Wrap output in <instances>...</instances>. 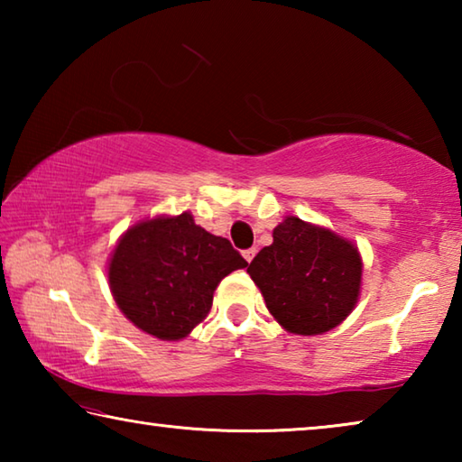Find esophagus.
I'll return each instance as SVG.
<instances>
[{
    "mask_svg": "<svg viewBox=\"0 0 462 462\" xmlns=\"http://www.w3.org/2000/svg\"><path fill=\"white\" fill-rule=\"evenodd\" d=\"M242 254H245V259L250 263V261L254 259V254H256V248H246L245 253H242Z\"/></svg>",
    "mask_w": 462,
    "mask_h": 462,
    "instance_id": "1",
    "label": "esophagus"
}]
</instances>
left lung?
Listing matches in <instances>:
<instances>
[{
    "label": "left lung",
    "mask_w": 462,
    "mask_h": 462,
    "mask_svg": "<svg viewBox=\"0 0 462 462\" xmlns=\"http://www.w3.org/2000/svg\"><path fill=\"white\" fill-rule=\"evenodd\" d=\"M246 271L285 330L314 336L332 330L355 308L363 263L348 240L291 216Z\"/></svg>",
    "instance_id": "1"
}]
</instances>
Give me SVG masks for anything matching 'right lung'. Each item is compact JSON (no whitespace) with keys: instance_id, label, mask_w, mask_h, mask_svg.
Segmentation results:
<instances>
[{"instance_id":"obj_1","label":"right lung","mask_w":462,"mask_h":462,"mask_svg":"<svg viewBox=\"0 0 462 462\" xmlns=\"http://www.w3.org/2000/svg\"><path fill=\"white\" fill-rule=\"evenodd\" d=\"M246 264L230 240L199 228L183 212L130 228L107 275L132 324L161 340H181L208 316L217 283Z\"/></svg>"}]
</instances>
